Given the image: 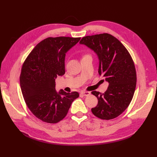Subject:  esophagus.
<instances>
[{
  "mask_svg": "<svg viewBox=\"0 0 157 157\" xmlns=\"http://www.w3.org/2000/svg\"><path fill=\"white\" fill-rule=\"evenodd\" d=\"M80 94H81L82 96H88L90 95V92H86V91H83V92H80Z\"/></svg>",
  "mask_w": 157,
  "mask_h": 157,
  "instance_id": "34e87169",
  "label": "esophagus"
}]
</instances>
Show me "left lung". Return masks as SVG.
Segmentation results:
<instances>
[{
  "mask_svg": "<svg viewBox=\"0 0 157 157\" xmlns=\"http://www.w3.org/2000/svg\"><path fill=\"white\" fill-rule=\"evenodd\" d=\"M80 44L97 54L99 75L109 82L105 93L92 92L98 99L92 112L103 120L115 118L126 110L134 94L137 78L132 57L124 46L108 33L84 36Z\"/></svg>",
  "mask_w": 157,
  "mask_h": 157,
  "instance_id": "1",
  "label": "left lung"
}]
</instances>
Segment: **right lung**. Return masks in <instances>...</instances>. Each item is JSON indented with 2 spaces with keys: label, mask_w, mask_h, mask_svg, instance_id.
<instances>
[{
  "label": "right lung",
  "mask_w": 157,
  "mask_h": 157,
  "mask_svg": "<svg viewBox=\"0 0 157 157\" xmlns=\"http://www.w3.org/2000/svg\"><path fill=\"white\" fill-rule=\"evenodd\" d=\"M80 38L48 37L39 42L27 56L21 68L20 86L24 100L39 119L54 124L67 115L79 94L56 90V78L65 74L67 52Z\"/></svg>",
  "instance_id": "add662e5"
}]
</instances>
